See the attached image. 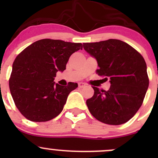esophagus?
I'll return each instance as SVG.
<instances>
[{
  "label": "esophagus",
  "instance_id": "esophagus-1",
  "mask_svg": "<svg viewBox=\"0 0 158 158\" xmlns=\"http://www.w3.org/2000/svg\"><path fill=\"white\" fill-rule=\"evenodd\" d=\"M78 85H79V88H83V87H85V85H86V84L84 83V82H79Z\"/></svg>",
  "mask_w": 158,
  "mask_h": 158
}]
</instances>
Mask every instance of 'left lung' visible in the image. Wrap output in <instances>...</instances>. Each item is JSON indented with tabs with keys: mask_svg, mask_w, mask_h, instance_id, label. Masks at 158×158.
<instances>
[{
	"mask_svg": "<svg viewBox=\"0 0 158 158\" xmlns=\"http://www.w3.org/2000/svg\"><path fill=\"white\" fill-rule=\"evenodd\" d=\"M83 48L97 60V74L111 83L108 91L92 87L93 96L86 101L89 111L105 124L125 123L140 109L149 85L144 59L119 40L86 43Z\"/></svg>",
	"mask_w": 158,
	"mask_h": 158,
	"instance_id": "obj_1",
	"label": "left lung"
}]
</instances>
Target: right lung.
Instances as JSON below:
<instances>
[{
    "label": "right lung",
    "mask_w": 158,
    "mask_h": 158,
    "mask_svg": "<svg viewBox=\"0 0 158 158\" xmlns=\"http://www.w3.org/2000/svg\"><path fill=\"white\" fill-rule=\"evenodd\" d=\"M82 49V44L44 39L23 49L14 60L9 87L16 106L32 122H47L63 109L69 94L78 87L69 82L63 86L53 82L63 72L70 56Z\"/></svg>",
    "instance_id": "right-lung-1"
}]
</instances>
